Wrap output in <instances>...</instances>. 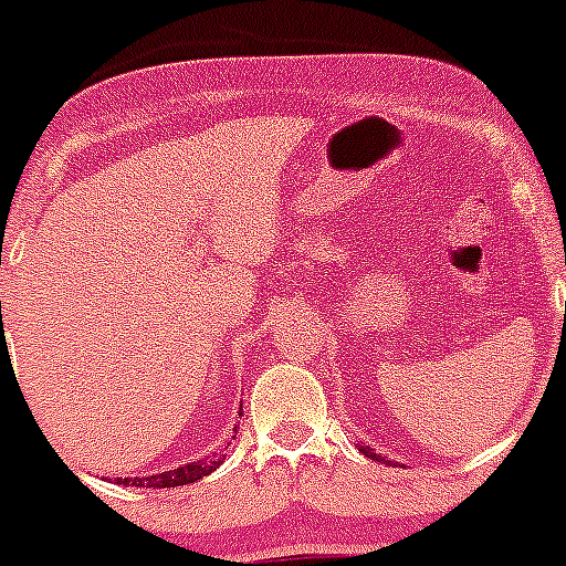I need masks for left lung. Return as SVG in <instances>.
I'll return each mask as SVG.
<instances>
[{
	"mask_svg": "<svg viewBox=\"0 0 566 566\" xmlns=\"http://www.w3.org/2000/svg\"><path fill=\"white\" fill-rule=\"evenodd\" d=\"M358 449H361V454H364V458H369V460H378V462H384V458H380V454H375V452H373V449H369V447H358Z\"/></svg>",
	"mask_w": 566,
	"mask_h": 566,
	"instance_id": "8db88e82",
	"label": "left lung"
}]
</instances>
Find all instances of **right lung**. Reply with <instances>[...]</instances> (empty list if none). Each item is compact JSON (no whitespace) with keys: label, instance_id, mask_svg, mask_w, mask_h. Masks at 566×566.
Returning <instances> with one entry per match:
<instances>
[{"label":"right lung","instance_id":"1","mask_svg":"<svg viewBox=\"0 0 566 566\" xmlns=\"http://www.w3.org/2000/svg\"><path fill=\"white\" fill-rule=\"evenodd\" d=\"M0 319H2V304H0ZM224 462V454H219V458H205V460H193V462H186V465L175 468V471H161L156 473V476H117L114 482L123 484V488H180V484H191L197 482V479L208 476V473H213L216 468Z\"/></svg>","mask_w":566,"mask_h":566}]
</instances>
